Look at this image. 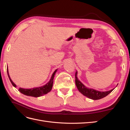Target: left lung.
I'll return each mask as SVG.
<instances>
[{
    "label": "left lung",
    "instance_id": "left-lung-1",
    "mask_svg": "<svg viewBox=\"0 0 130 130\" xmlns=\"http://www.w3.org/2000/svg\"><path fill=\"white\" fill-rule=\"evenodd\" d=\"M76 75L77 72L75 73V84L78 91L81 92L84 95L90 98V99L93 100H99L106 96L113 91V89L106 92H100L93 89L88 88L78 80Z\"/></svg>",
    "mask_w": 130,
    "mask_h": 130
}]
</instances>
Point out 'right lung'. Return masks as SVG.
Here are the masks:
<instances>
[{"mask_svg":"<svg viewBox=\"0 0 130 130\" xmlns=\"http://www.w3.org/2000/svg\"><path fill=\"white\" fill-rule=\"evenodd\" d=\"M56 71H57V69L56 70H55V72L53 73L52 76L51 77L50 81L44 86H43L42 87L34 88L31 89H24V88H19L18 90L22 94H24V95L33 96V97H39V96L44 95V94H47L48 93H49L52 89L53 85V81H54L53 79H54L55 74ZM7 74H8V76L9 77V79L11 82V84H12V85L14 86V87H16V85L13 83V81L11 79L9 74V72H8V69H7Z\"/></svg>","mask_w":130,"mask_h":130,"instance_id":"add662e5","label":"right lung"}]
</instances>
